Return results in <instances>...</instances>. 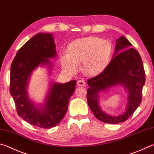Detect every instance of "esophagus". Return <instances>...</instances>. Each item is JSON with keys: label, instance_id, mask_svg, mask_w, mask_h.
<instances>
[{"label": "esophagus", "instance_id": "1", "mask_svg": "<svg viewBox=\"0 0 154 154\" xmlns=\"http://www.w3.org/2000/svg\"><path fill=\"white\" fill-rule=\"evenodd\" d=\"M77 85H79V86L83 87V86H85L86 85V83L83 80H82V79L78 80L77 81Z\"/></svg>", "mask_w": 154, "mask_h": 154}]
</instances>
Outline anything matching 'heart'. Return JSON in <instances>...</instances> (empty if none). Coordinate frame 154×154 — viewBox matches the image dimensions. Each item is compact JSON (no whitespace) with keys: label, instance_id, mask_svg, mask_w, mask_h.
Returning a JSON list of instances; mask_svg holds the SVG:
<instances>
[{"label":"heart","instance_id":"obj_1","mask_svg":"<svg viewBox=\"0 0 154 154\" xmlns=\"http://www.w3.org/2000/svg\"><path fill=\"white\" fill-rule=\"evenodd\" d=\"M112 52V45L107 40L95 36L78 38L69 44L68 54L63 56L61 64L65 69L75 72L82 63L85 74L97 76L108 67Z\"/></svg>","mask_w":154,"mask_h":154}]
</instances>
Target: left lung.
Listing matches in <instances>:
<instances>
[{
  "instance_id": "1",
  "label": "left lung",
  "mask_w": 154,
  "mask_h": 154,
  "mask_svg": "<svg viewBox=\"0 0 154 154\" xmlns=\"http://www.w3.org/2000/svg\"><path fill=\"white\" fill-rule=\"evenodd\" d=\"M132 46L124 36L117 39L115 50L108 67L100 75L88 81L89 107L97 119L106 123L118 124L127 121L141 102L145 74L140 54L131 48ZM118 85L123 86L128 92L127 108L122 114L112 116L101 110L99 94Z\"/></svg>"
}]
</instances>
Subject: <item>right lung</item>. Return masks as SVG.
<instances>
[{
	"mask_svg": "<svg viewBox=\"0 0 154 154\" xmlns=\"http://www.w3.org/2000/svg\"><path fill=\"white\" fill-rule=\"evenodd\" d=\"M57 57L53 35L39 33L18 50L11 64L10 94L17 112L24 121L35 127L50 128L59 123L75 91V80L65 83L51 82L42 104H38L30 99L27 89L33 71L43 66L51 72L52 63L50 59Z\"/></svg>",
	"mask_w": 154,
	"mask_h": 154,
	"instance_id": "right-lung-1",
	"label": "right lung"
}]
</instances>
